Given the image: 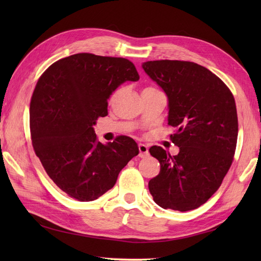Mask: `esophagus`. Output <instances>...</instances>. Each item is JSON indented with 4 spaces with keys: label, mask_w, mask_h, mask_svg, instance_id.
<instances>
[{
    "label": "esophagus",
    "mask_w": 261,
    "mask_h": 261,
    "mask_svg": "<svg viewBox=\"0 0 261 261\" xmlns=\"http://www.w3.org/2000/svg\"><path fill=\"white\" fill-rule=\"evenodd\" d=\"M138 147H139V157H141V158L147 157L149 154L148 147L146 145H143V143H139V146Z\"/></svg>",
    "instance_id": "1"
}]
</instances>
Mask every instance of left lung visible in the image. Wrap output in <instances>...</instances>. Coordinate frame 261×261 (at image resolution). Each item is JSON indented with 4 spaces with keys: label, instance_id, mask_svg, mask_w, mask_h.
I'll list each match as a JSON object with an SVG mask.
<instances>
[{
    "label": "left lung",
    "instance_id": "1",
    "mask_svg": "<svg viewBox=\"0 0 261 261\" xmlns=\"http://www.w3.org/2000/svg\"><path fill=\"white\" fill-rule=\"evenodd\" d=\"M142 68L168 97V124L177 129L170 139L179 147L176 156L162 147L149 149L160 163L149 191L165 210H195L218 191L233 160L234 97L218 76L195 63L153 60Z\"/></svg>",
    "mask_w": 261,
    "mask_h": 261
}]
</instances>
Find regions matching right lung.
Segmentation results:
<instances>
[{"mask_svg":"<svg viewBox=\"0 0 261 261\" xmlns=\"http://www.w3.org/2000/svg\"><path fill=\"white\" fill-rule=\"evenodd\" d=\"M126 81H139L130 60L76 54L54 63L33 91V149L55 184L81 202L111 190L121 169L139 153L131 138L102 143L93 127L108 115V99Z\"/></svg>","mask_w":261,"mask_h":261,"instance_id":"add662e5","label":"right lung"}]
</instances>
